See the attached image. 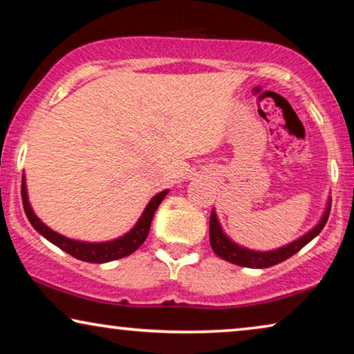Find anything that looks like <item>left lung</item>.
Returning <instances> with one entry per match:
<instances>
[{"label":"left lung","mask_w":354,"mask_h":354,"mask_svg":"<svg viewBox=\"0 0 354 354\" xmlns=\"http://www.w3.org/2000/svg\"><path fill=\"white\" fill-rule=\"evenodd\" d=\"M328 214H330V201L327 203L326 212L319 221V224L299 236L298 240L292 241V243L282 246V248L272 250V251H253L248 248H243V246L236 245L235 241H232L229 236L224 234L222 227L217 221L216 211H211V219H209V240H211V248L214 253L219 256V258L229 261L232 264L241 266V268H253V269H264L270 268V266H275L282 261L292 258L295 253H298L303 246H306L309 241H311L314 236L321 234L324 225L327 224Z\"/></svg>","instance_id":"8db88e82"}]
</instances>
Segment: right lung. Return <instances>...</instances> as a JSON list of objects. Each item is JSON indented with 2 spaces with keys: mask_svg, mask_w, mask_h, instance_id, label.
<instances>
[{
  "mask_svg": "<svg viewBox=\"0 0 354 354\" xmlns=\"http://www.w3.org/2000/svg\"><path fill=\"white\" fill-rule=\"evenodd\" d=\"M22 205H24V211L30 221V224L33 225L38 234H41L46 240H50L53 245H56L57 248H61L66 253H69L74 258L85 261V263H109V261H115L120 258H125V256L132 254L135 250H138L140 246L143 245V241L147 240L149 227H151V221L154 212H156L158 206L161 205V201L166 198L169 190H164L161 193H158L156 196L151 198V201L148 203V206L145 207L142 217H140L137 224L129 234H125L120 239L111 240V241H103V243H85V241H77V240H71L67 236H62L59 234H56L55 230H51L50 227H46L43 222L38 219L33 212L30 203H28L27 198V188H26V178L22 177Z\"/></svg>",
  "mask_w": 354,
  "mask_h": 354,
  "instance_id": "obj_1",
  "label": "right lung"
}]
</instances>
